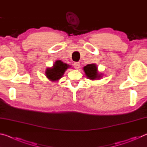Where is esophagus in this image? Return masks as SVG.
Here are the masks:
<instances>
[{
	"label": "esophagus",
	"mask_w": 147,
	"mask_h": 147,
	"mask_svg": "<svg viewBox=\"0 0 147 147\" xmlns=\"http://www.w3.org/2000/svg\"><path fill=\"white\" fill-rule=\"evenodd\" d=\"M73 66L74 69H78L80 68V63L79 62H75V63H74Z\"/></svg>",
	"instance_id": "esophagus-1"
}]
</instances>
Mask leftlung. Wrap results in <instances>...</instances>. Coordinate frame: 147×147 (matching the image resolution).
<instances>
[{
	"instance_id": "8db88e82",
	"label": "left lung",
	"mask_w": 147,
	"mask_h": 147,
	"mask_svg": "<svg viewBox=\"0 0 147 147\" xmlns=\"http://www.w3.org/2000/svg\"><path fill=\"white\" fill-rule=\"evenodd\" d=\"M97 69L96 64L94 63L88 64L86 66L84 67V71L85 72L86 76L91 80L100 79L102 77V74L98 73Z\"/></svg>"
}]
</instances>
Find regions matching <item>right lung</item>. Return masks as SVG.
Instances as JSON below:
<instances>
[{
	"label": "right lung",
	"instance_id": "1",
	"mask_svg": "<svg viewBox=\"0 0 147 147\" xmlns=\"http://www.w3.org/2000/svg\"><path fill=\"white\" fill-rule=\"evenodd\" d=\"M69 67H71L70 65L60 60H58L54 63L53 67L46 69L45 75L51 81H58L63 76L65 71Z\"/></svg>",
	"mask_w": 147,
	"mask_h": 147
}]
</instances>
